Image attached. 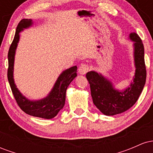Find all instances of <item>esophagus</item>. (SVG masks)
I'll use <instances>...</instances> for the list:
<instances>
[{
    "label": "esophagus",
    "instance_id": "1",
    "mask_svg": "<svg viewBox=\"0 0 153 153\" xmlns=\"http://www.w3.org/2000/svg\"><path fill=\"white\" fill-rule=\"evenodd\" d=\"M88 71H89V67L88 65H85V64H82L78 68V73H80V75H85V73H87V72Z\"/></svg>",
    "mask_w": 153,
    "mask_h": 153
}]
</instances>
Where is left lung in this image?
Wrapping results in <instances>:
<instances>
[{"instance_id":"8db88e82","label":"left lung","mask_w":153,"mask_h":153,"mask_svg":"<svg viewBox=\"0 0 153 153\" xmlns=\"http://www.w3.org/2000/svg\"><path fill=\"white\" fill-rule=\"evenodd\" d=\"M129 39L133 42L135 72L132 81L126 88L116 89L109 79L101 73L94 71L86 73L93 102L104 115L114 116L130 108L137 102L145 86L147 73L143 42L135 32L129 34Z\"/></svg>"}]
</instances>
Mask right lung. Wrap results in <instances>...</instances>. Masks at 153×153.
<instances>
[{
    "instance_id": "1",
    "label": "right lung",
    "mask_w": 153,
    "mask_h": 153,
    "mask_svg": "<svg viewBox=\"0 0 153 153\" xmlns=\"http://www.w3.org/2000/svg\"><path fill=\"white\" fill-rule=\"evenodd\" d=\"M33 25L32 19H22L16 30L14 39L8 54V80L17 103L27 114L39 118L50 119L57 116L65 103L66 91L70 83L77 76V66L65 70L59 75L53 88L46 97L39 100H30L24 96L17 88L13 78L16 50L20 39L19 33Z\"/></svg>"
}]
</instances>
